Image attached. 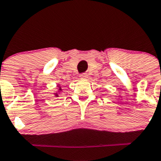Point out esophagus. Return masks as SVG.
<instances>
[{"instance_id":"esophagus-1","label":"esophagus","mask_w":161,"mask_h":161,"mask_svg":"<svg viewBox=\"0 0 161 161\" xmlns=\"http://www.w3.org/2000/svg\"><path fill=\"white\" fill-rule=\"evenodd\" d=\"M79 78H80V79H86V78H87V74H82L79 75Z\"/></svg>"}]
</instances>
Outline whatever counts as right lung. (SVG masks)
Segmentation results:
<instances>
[{
    "label": "right lung",
    "instance_id": "1",
    "mask_svg": "<svg viewBox=\"0 0 161 161\" xmlns=\"http://www.w3.org/2000/svg\"><path fill=\"white\" fill-rule=\"evenodd\" d=\"M57 91L55 92H54V95H55V97H59V95L60 94H61L62 92V87H60V84H58L57 85Z\"/></svg>",
    "mask_w": 161,
    "mask_h": 161
}]
</instances>
